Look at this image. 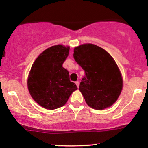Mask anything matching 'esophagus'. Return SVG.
Wrapping results in <instances>:
<instances>
[{"label": "esophagus", "instance_id": "1", "mask_svg": "<svg viewBox=\"0 0 148 148\" xmlns=\"http://www.w3.org/2000/svg\"><path fill=\"white\" fill-rule=\"evenodd\" d=\"M75 84H76V86H77L78 88H79V81H76L75 82Z\"/></svg>", "mask_w": 148, "mask_h": 148}]
</instances>
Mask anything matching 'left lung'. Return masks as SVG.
<instances>
[{
	"label": "left lung",
	"instance_id": "obj_1",
	"mask_svg": "<svg viewBox=\"0 0 148 148\" xmlns=\"http://www.w3.org/2000/svg\"><path fill=\"white\" fill-rule=\"evenodd\" d=\"M74 58L85 72L79 89L88 106L102 110L113 105L123 88V79L114 59L92 44L74 48Z\"/></svg>",
	"mask_w": 148,
	"mask_h": 148
}]
</instances>
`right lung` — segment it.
I'll return each mask as SVG.
<instances>
[{
	"label": "right lung",
	"mask_w": 148,
	"mask_h": 148,
	"mask_svg": "<svg viewBox=\"0 0 148 148\" xmlns=\"http://www.w3.org/2000/svg\"><path fill=\"white\" fill-rule=\"evenodd\" d=\"M69 51V47L53 46L44 51L32 65L28 79L29 92L38 104L47 109L64 106L77 89L70 81L69 72L62 67Z\"/></svg>",
	"instance_id": "1"
}]
</instances>
